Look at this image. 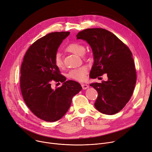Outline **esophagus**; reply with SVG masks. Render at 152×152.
Instances as JSON below:
<instances>
[{
	"instance_id": "1",
	"label": "esophagus",
	"mask_w": 152,
	"mask_h": 152,
	"mask_svg": "<svg viewBox=\"0 0 152 152\" xmlns=\"http://www.w3.org/2000/svg\"><path fill=\"white\" fill-rule=\"evenodd\" d=\"M82 86L83 90H86V89L89 88V86L86 84H82Z\"/></svg>"
}]
</instances>
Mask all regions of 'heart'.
<instances>
[{"instance_id": "b5f03b06", "label": "heart", "mask_w": 152, "mask_h": 152, "mask_svg": "<svg viewBox=\"0 0 152 152\" xmlns=\"http://www.w3.org/2000/svg\"><path fill=\"white\" fill-rule=\"evenodd\" d=\"M66 50L70 53L78 56H82L85 51V47L82 45L77 43H72L69 44L66 47ZM55 65L58 67L61 68L63 66V62L61 59V56L59 53H56L54 58ZM88 69L85 66H82L78 68L71 70L69 73V77L77 81H83L86 78V74H87Z\"/></svg>"}]
</instances>
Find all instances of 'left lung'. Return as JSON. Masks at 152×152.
I'll return each mask as SVG.
<instances>
[{
  "label": "left lung",
  "instance_id": "left-lung-1",
  "mask_svg": "<svg viewBox=\"0 0 152 152\" xmlns=\"http://www.w3.org/2000/svg\"><path fill=\"white\" fill-rule=\"evenodd\" d=\"M77 39L85 40L92 49L94 64L90 78L107 75V81L90 84L98 93L96 109L106 115L118 113L129 101L136 82L131 51L115 35L102 28L79 32Z\"/></svg>",
  "mask_w": 152,
  "mask_h": 152
}]
</instances>
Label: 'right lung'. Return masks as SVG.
Segmentation results:
<instances>
[{
  "instance_id": "1",
  "label": "right lung",
  "mask_w": 152,
  "mask_h": 152,
  "mask_svg": "<svg viewBox=\"0 0 152 152\" xmlns=\"http://www.w3.org/2000/svg\"><path fill=\"white\" fill-rule=\"evenodd\" d=\"M70 32H51L35 42L29 48L21 67L20 87L27 106L37 117L54 122L61 119L70 107L72 97L82 86L60 74L54 63L58 49ZM53 80L63 83L53 90Z\"/></svg>"
}]
</instances>
